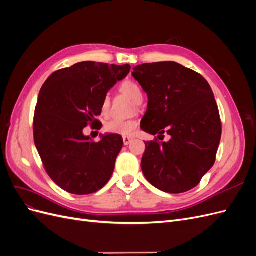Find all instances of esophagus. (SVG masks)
<instances>
[{"mask_svg": "<svg viewBox=\"0 0 256 256\" xmlns=\"http://www.w3.org/2000/svg\"><path fill=\"white\" fill-rule=\"evenodd\" d=\"M134 138H130V136H122V141H124V145H128L131 143Z\"/></svg>", "mask_w": 256, "mask_h": 256, "instance_id": "obj_1", "label": "esophagus"}]
</instances>
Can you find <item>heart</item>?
Returning <instances> with one entry per match:
<instances>
[{"instance_id":"1","label":"heart","mask_w":256,"mask_h":256,"mask_svg":"<svg viewBox=\"0 0 256 256\" xmlns=\"http://www.w3.org/2000/svg\"><path fill=\"white\" fill-rule=\"evenodd\" d=\"M120 90L132 99L134 102L138 104L142 102L143 92L141 88L136 82L126 81L120 84ZM110 97L109 95H104L100 102V113L102 116H108L110 113ZM138 128V122L136 120H111L104 124V130L108 134H120L124 136H128L132 134Z\"/></svg>"}]
</instances>
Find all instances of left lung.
<instances>
[{"mask_svg":"<svg viewBox=\"0 0 256 256\" xmlns=\"http://www.w3.org/2000/svg\"><path fill=\"white\" fill-rule=\"evenodd\" d=\"M132 76L148 96L142 130L171 136L145 142L143 174L161 191L187 192L216 161L222 125L214 92L204 76L175 62L138 65Z\"/></svg>","mask_w":256,"mask_h":256,"instance_id":"left-lung-1","label":"left lung"}]
</instances>
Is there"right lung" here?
<instances>
[{"label": "right lung", "instance_id": "right-lung-1", "mask_svg": "<svg viewBox=\"0 0 256 256\" xmlns=\"http://www.w3.org/2000/svg\"><path fill=\"white\" fill-rule=\"evenodd\" d=\"M130 65L81 62L54 72L44 83L35 106L34 142L46 172L63 190L92 194L111 178L122 147L118 134L95 142L83 134L98 129L100 102Z\"/></svg>", "mask_w": 256, "mask_h": 256}]
</instances>
